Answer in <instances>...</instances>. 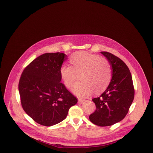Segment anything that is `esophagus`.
Wrapping results in <instances>:
<instances>
[{"label": "esophagus", "mask_w": 153, "mask_h": 153, "mask_svg": "<svg viewBox=\"0 0 153 153\" xmlns=\"http://www.w3.org/2000/svg\"><path fill=\"white\" fill-rule=\"evenodd\" d=\"M85 101V100H83V99H81V98L78 99V102H79L80 103H84Z\"/></svg>", "instance_id": "34e87169"}]
</instances>
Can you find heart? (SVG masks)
<instances>
[{"instance_id":"heart-1","label":"heart","mask_w":153,"mask_h":153,"mask_svg":"<svg viewBox=\"0 0 153 153\" xmlns=\"http://www.w3.org/2000/svg\"><path fill=\"white\" fill-rule=\"evenodd\" d=\"M71 66L64 64L60 68L61 80L67 88H71L79 74L80 82L73 86L72 91L79 97L105 91L112 78V68L107 59L98 55L85 52H77L69 58Z\"/></svg>"}]
</instances>
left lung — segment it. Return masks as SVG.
I'll list each match as a JSON object with an SVG mask.
<instances>
[{"mask_svg": "<svg viewBox=\"0 0 153 153\" xmlns=\"http://www.w3.org/2000/svg\"><path fill=\"white\" fill-rule=\"evenodd\" d=\"M112 68V78L107 89L98 98L92 99L96 110L89 115L97 126H108L127 115L135 96L131 73L121 59L108 52H101Z\"/></svg>", "mask_w": 153, "mask_h": 153, "instance_id": "1", "label": "left lung"}]
</instances>
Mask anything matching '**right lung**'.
Listing matches in <instances>:
<instances>
[{
  "label": "right lung",
  "mask_w": 153,
  "mask_h": 153,
  "mask_svg": "<svg viewBox=\"0 0 153 153\" xmlns=\"http://www.w3.org/2000/svg\"><path fill=\"white\" fill-rule=\"evenodd\" d=\"M63 53H46L23 71L18 90L23 109L35 122L51 126L65 119L78 100L61 82L59 69L67 59Z\"/></svg>",
  "instance_id": "right-lung-1"
}]
</instances>
